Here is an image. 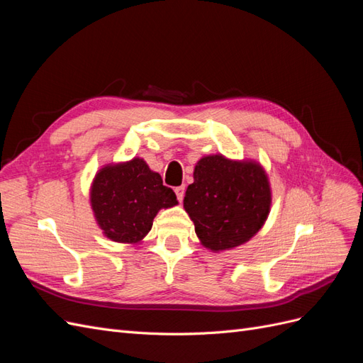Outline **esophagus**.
Wrapping results in <instances>:
<instances>
[{
  "label": "esophagus",
  "mask_w": 363,
  "mask_h": 363,
  "mask_svg": "<svg viewBox=\"0 0 363 363\" xmlns=\"http://www.w3.org/2000/svg\"><path fill=\"white\" fill-rule=\"evenodd\" d=\"M175 195H177V200L183 201V196H184V186H179V188H175Z\"/></svg>",
  "instance_id": "esophagus-1"
}]
</instances>
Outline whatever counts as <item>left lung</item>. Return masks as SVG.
I'll list each match as a JSON object with an SVG mask.
<instances>
[{"label": "left lung", "mask_w": 363, "mask_h": 363, "mask_svg": "<svg viewBox=\"0 0 363 363\" xmlns=\"http://www.w3.org/2000/svg\"><path fill=\"white\" fill-rule=\"evenodd\" d=\"M267 171L256 160L208 155L195 164L183 207L204 248L233 250L256 236L271 211Z\"/></svg>", "instance_id": "1"}]
</instances>
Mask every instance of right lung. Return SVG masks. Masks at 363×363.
I'll return each instance as SVG.
<instances>
[{"mask_svg":"<svg viewBox=\"0 0 363 363\" xmlns=\"http://www.w3.org/2000/svg\"><path fill=\"white\" fill-rule=\"evenodd\" d=\"M89 200L103 235L130 245L144 240L160 208L179 204L174 191L163 186L160 174L151 171L140 157L107 163L98 169Z\"/></svg>","mask_w":363,"mask_h":363,"instance_id":"add662e5","label":"right lung"}]
</instances>
